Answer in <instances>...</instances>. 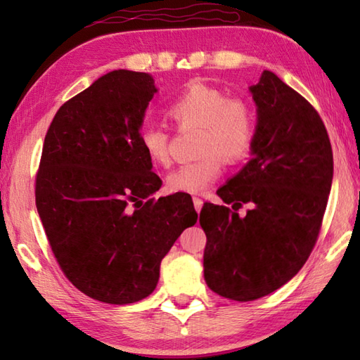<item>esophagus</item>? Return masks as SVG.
<instances>
[{
  "label": "esophagus",
  "instance_id": "34e87169",
  "mask_svg": "<svg viewBox=\"0 0 360 360\" xmlns=\"http://www.w3.org/2000/svg\"><path fill=\"white\" fill-rule=\"evenodd\" d=\"M192 202H193L195 210H197V211L202 210V206H203V200H202V198H198V197H193V198H192Z\"/></svg>",
  "mask_w": 360,
  "mask_h": 360
}]
</instances>
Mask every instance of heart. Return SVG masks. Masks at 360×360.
I'll use <instances>...</instances> for the list:
<instances>
[{
	"mask_svg": "<svg viewBox=\"0 0 360 360\" xmlns=\"http://www.w3.org/2000/svg\"><path fill=\"white\" fill-rule=\"evenodd\" d=\"M168 115L179 129L200 127L197 160L169 173L167 187L174 193H202L222 174L224 160L238 163L251 152L255 115L243 98H227L222 90L191 82L169 103ZM139 144L155 165H169V133L157 125L139 131Z\"/></svg>",
	"mask_w": 360,
	"mask_h": 360,
	"instance_id": "b5f03b06",
	"label": "heart"
}]
</instances>
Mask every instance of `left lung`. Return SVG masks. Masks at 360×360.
I'll return each mask as SVG.
<instances>
[{
	"instance_id": "8db88e82",
	"label": "left lung",
	"mask_w": 360,
	"mask_h": 360,
	"mask_svg": "<svg viewBox=\"0 0 360 360\" xmlns=\"http://www.w3.org/2000/svg\"><path fill=\"white\" fill-rule=\"evenodd\" d=\"M257 106L252 158L205 203V281L221 297L251 302L294 278L318 241L333 178V154L318 111L264 71L249 87ZM245 202L246 217L236 212Z\"/></svg>"
}]
</instances>
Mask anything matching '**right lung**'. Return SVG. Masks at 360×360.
Segmentation results:
<instances>
[{"label": "right lung", "instance_id": "add662e5", "mask_svg": "<svg viewBox=\"0 0 360 360\" xmlns=\"http://www.w3.org/2000/svg\"><path fill=\"white\" fill-rule=\"evenodd\" d=\"M155 92L148 72H108L60 106L42 146L34 195L49 245L72 285L105 303L150 295L198 217L187 193L150 198L162 179L139 129Z\"/></svg>", "mask_w": 360, "mask_h": 360}]
</instances>
